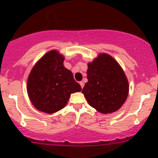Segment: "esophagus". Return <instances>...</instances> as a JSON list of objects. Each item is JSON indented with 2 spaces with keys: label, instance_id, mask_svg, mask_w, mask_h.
I'll return each instance as SVG.
<instances>
[{
  "label": "esophagus",
  "instance_id": "esophagus-1",
  "mask_svg": "<svg viewBox=\"0 0 158 158\" xmlns=\"http://www.w3.org/2000/svg\"><path fill=\"white\" fill-rule=\"evenodd\" d=\"M79 85H81V88L82 89L84 87V82H82H82H79Z\"/></svg>",
  "mask_w": 158,
  "mask_h": 158
}]
</instances>
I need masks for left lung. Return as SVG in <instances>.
<instances>
[{
  "label": "left lung",
  "mask_w": 158,
  "mask_h": 158,
  "mask_svg": "<svg viewBox=\"0 0 158 158\" xmlns=\"http://www.w3.org/2000/svg\"><path fill=\"white\" fill-rule=\"evenodd\" d=\"M87 79L82 92L89 106L98 112H114L126 101L128 79L118 63L109 54L99 53L88 63Z\"/></svg>",
  "instance_id": "obj_1"
}]
</instances>
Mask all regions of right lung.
<instances>
[{
	"label": "right lung",
	"mask_w": 158,
	"mask_h": 158,
	"mask_svg": "<svg viewBox=\"0 0 158 158\" xmlns=\"http://www.w3.org/2000/svg\"><path fill=\"white\" fill-rule=\"evenodd\" d=\"M65 58L52 49L43 56L30 71L27 90L33 106L40 111L52 114L67 104L72 93L80 92L70 70L63 66Z\"/></svg>",
	"instance_id": "right-lung-1"
}]
</instances>
